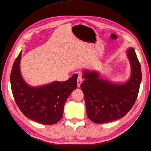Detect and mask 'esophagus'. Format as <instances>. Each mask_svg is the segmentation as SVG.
<instances>
[{
  "mask_svg": "<svg viewBox=\"0 0 151 151\" xmlns=\"http://www.w3.org/2000/svg\"><path fill=\"white\" fill-rule=\"evenodd\" d=\"M83 78L81 76H78V77H77V86L78 87H80L81 86V83H83Z\"/></svg>",
  "mask_w": 151,
  "mask_h": 151,
  "instance_id": "obj_1",
  "label": "esophagus"
}]
</instances>
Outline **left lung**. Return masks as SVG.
<instances>
[{
	"label": "left lung",
	"mask_w": 151,
	"mask_h": 151,
	"mask_svg": "<svg viewBox=\"0 0 151 151\" xmlns=\"http://www.w3.org/2000/svg\"><path fill=\"white\" fill-rule=\"evenodd\" d=\"M132 75L125 84L100 79L97 72L84 70L81 88L84 94L87 115L96 123H104L125 116L137 98L142 79L140 64L133 48L128 50Z\"/></svg>",
	"instance_id": "left-lung-1"
}]
</instances>
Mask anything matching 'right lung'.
Returning a JSON list of instances; mask_svg holds the SVG:
<instances>
[{
	"mask_svg": "<svg viewBox=\"0 0 151 151\" xmlns=\"http://www.w3.org/2000/svg\"><path fill=\"white\" fill-rule=\"evenodd\" d=\"M21 53L14 62L10 77L15 101L29 119L43 125L55 124L62 119L66 100L77 88V74L64 82L55 81L38 88L29 86L21 75Z\"/></svg>",
	"mask_w": 151,
	"mask_h": 151,
	"instance_id": "1",
	"label": "right lung"
}]
</instances>
